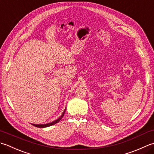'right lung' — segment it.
<instances>
[{
  "mask_svg": "<svg viewBox=\"0 0 154 154\" xmlns=\"http://www.w3.org/2000/svg\"><path fill=\"white\" fill-rule=\"evenodd\" d=\"M65 110H66V108H65V110L63 111V114H61V116H60V118H59L58 119H57L56 120H55V121H54V122H51V123H48V124H32V125H33V126H35V127H38V128H45V127H48V126H50L54 125V124H56V123L60 122V120L62 119V118H63V116H64V114H65Z\"/></svg>",
  "mask_w": 154,
  "mask_h": 154,
  "instance_id": "1",
  "label": "right lung"
}]
</instances>
